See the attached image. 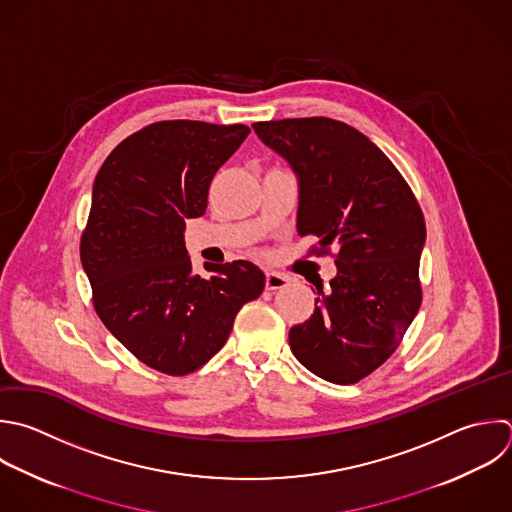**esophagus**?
<instances>
[{
  "instance_id": "esophagus-1",
  "label": "esophagus",
  "mask_w": 512,
  "mask_h": 512,
  "mask_svg": "<svg viewBox=\"0 0 512 512\" xmlns=\"http://www.w3.org/2000/svg\"><path fill=\"white\" fill-rule=\"evenodd\" d=\"M290 284V276L280 272H266V288L268 290H282Z\"/></svg>"
}]
</instances>
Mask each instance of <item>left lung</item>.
<instances>
[{
    "instance_id": "1",
    "label": "left lung",
    "mask_w": 512,
    "mask_h": 512,
    "mask_svg": "<svg viewBox=\"0 0 512 512\" xmlns=\"http://www.w3.org/2000/svg\"><path fill=\"white\" fill-rule=\"evenodd\" d=\"M300 180L298 234L312 254L334 256L338 274L316 310L290 328L294 356L316 376L354 384L384 364L414 320L426 224L396 166L356 128L330 118L252 124Z\"/></svg>"
}]
</instances>
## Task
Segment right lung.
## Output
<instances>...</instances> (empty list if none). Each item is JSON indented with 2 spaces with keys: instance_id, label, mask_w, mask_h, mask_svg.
Segmentation results:
<instances>
[{
  "instance_id": "obj_1",
  "label": "right lung",
  "mask_w": 512,
  "mask_h": 512,
  "mask_svg": "<svg viewBox=\"0 0 512 512\" xmlns=\"http://www.w3.org/2000/svg\"><path fill=\"white\" fill-rule=\"evenodd\" d=\"M250 134L244 124L156 122L120 142L102 164L80 240L96 314L146 366L184 376L228 340L238 310L266 276L236 260L192 272L186 218L206 212L220 166Z\"/></svg>"
}]
</instances>
